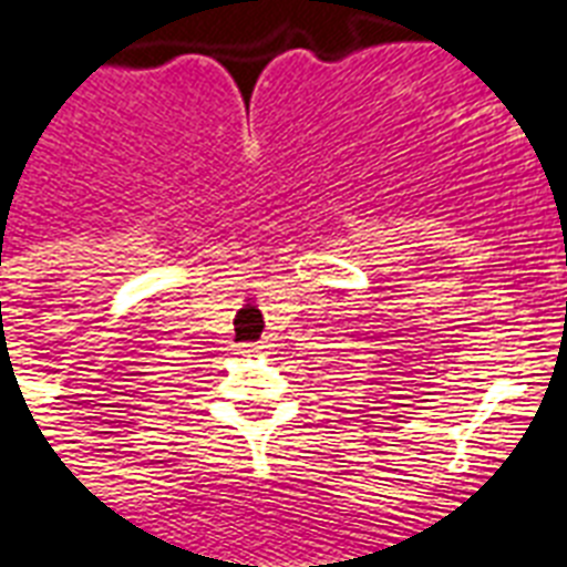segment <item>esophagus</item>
Listing matches in <instances>:
<instances>
[{
  "instance_id": "1",
  "label": "esophagus",
  "mask_w": 567,
  "mask_h": 567,
  "mask_svg": "<svg viewBox=\"0 0 567 567\" xmlns=\"http://www.w3.org/2000/svg\"><path fill=\"white\" fill-rule=\"evenodd\" d=\"M267 344H244V353H261Z\"/></svg>"
}]
</instances>
